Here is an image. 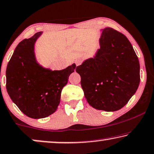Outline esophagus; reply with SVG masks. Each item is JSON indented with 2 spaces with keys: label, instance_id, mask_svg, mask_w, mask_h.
Returning <instances> with one entry per match:
<instances>
[{
  "label": "esophagus",
  "instance_id": "1",
  "mask_svg": "<svg viewBox=\"0 0 154 154\" xmlns=\"http://www.w3.org/2000/svg\"><path fill=\"white\" fill-rule=\"evenodd\" d=\"M81 60H76V62H75V64H76V66H79V65H81Z\"/></svg>",
  "mask_w": 154,
  "mask_h": 154
}]
</instances>
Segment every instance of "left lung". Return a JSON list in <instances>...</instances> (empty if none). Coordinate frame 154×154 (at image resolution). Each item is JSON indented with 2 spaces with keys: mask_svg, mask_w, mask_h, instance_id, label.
I'll return each mask as SVG.
<instances>
[{
  "mask_svg": "<svg viewBox=\"0 0 154 154\" xmlns=\"http://www.w3.org/2000/svg\"><path fill=\"white\" fill-rule=\"evenodd\" d=\"M100 48L76 67L87 101L97 110L117 111L138 88L140 63L125 35L111 28L101 29Z\"/></svg>",
  "mask_w": 154,
  "mask_h": 154,
  "instance_id": "1",
  "label": "left lung"
}]
</instances>
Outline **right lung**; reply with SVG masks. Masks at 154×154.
<instances>
[{"mask_svg": "<svg viewBox=\"0 0 154 154\" xmlns=\"http://www.w3.org/2000/svg\"><path fill=\"white\" fill-rule=\"evenodd\" d=\"M42 32L18 44L6 69V88L12 101L32 119L48 117L56 111L62 88L74 72L73 63L62 70H51L36 58L35 44Z\"/></svg>", "mask_w": 154, "mask_h": 154, "instance_id": "obj_1", "label": "right lung"}]
</instances>
